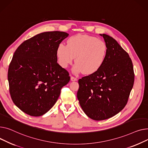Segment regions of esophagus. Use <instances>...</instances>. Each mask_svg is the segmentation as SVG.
Segmentation results:
<instances>
[{"instance_id":"obj_1","label":"esophagus","mask_w":148,"mask_h":148,"mask_svg":"<svg viewBox=\"0 0 148 148\" xmlns=\"http://www.w3.org/2000/svg\"><path fill=\"white\" fill-rule=\"evenodd\" d=\"M71 80L72 81H77V78L76 77H74V76H71Z\"/></svg>"}]
</instances>
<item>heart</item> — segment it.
Returning a JSON list of instances; mask_svg holds the SVG:
<instances>
[{"mask_svg": "<svg viewBox=\"0 0 148 148\" xmlns=\"http://www.w3.org/2000/svg\"><path fill=\"white\" fill-rule=\"evenodd\" d=\"M108 53L106 43L87 34H77L69 38L67 45L61 43L56 50L59 64L67 68L75 58V73L91 75L98 71L105 63Z\"/></svg>", "mask_w": 148, "mask_h": 148, "instance_id": "1", "label": "heart"}]
</instances>
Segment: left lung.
Listing matches in <instances>:
<instances>
[{
	"instance_id": "obj_1",
	"label": "left lung",
	"mask_w": 148,
	"mask_h": 148,
	"mask_svg": "<svg viewBox=\"0 0 148 148\" xmlns=\"http://www.w3.org/2000/svg\"><path fill=\"white\" fill-rule=\"evenodd\" d=\"M105 63L98 71L78 81L77 97L89 118L101 121L114 116L127 105L134 81L132 61L115 39L106 34Z\"/></svg>"
}]
</instances>
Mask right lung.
Returning a JSON list of instances; mask_svg holds the SVG:
<instances>
[{"label": "right lung", "instance_id": "obj_1", "mask_svg": "<svg viewBox=\"0 0 148 148\" xmlns=\"http://www.w3.org/2000/svg\"><path fill=\"white\" fill-rule=\"evenodd\" d=\"M69 34L47 32L23 42L9 66L10 92L15 105L32 116L43 115L70 81L69 72L57 63L58 45Z\"/></svg>", "mask_w": 148, "mask_h": 148}]
</instances>
